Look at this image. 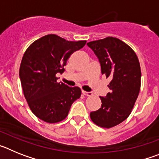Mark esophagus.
<instances>
[{
	"label": "esophagus",
	"instance_id": "esophagus-1",
	"mask_svg": "<svg viewBox=\"0 0 159 159\" xmlns=\"http://www.w3.org/2000/svg\"><path fill=\"white\" fill-rule=\"evenodd\" d=\"M82 93L84 94V95H86V96H92V92H85V91H82Z\"/></svg>",
	"mask_w": 159,
	"mask_h": 159
}]
</instances>
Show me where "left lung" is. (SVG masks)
<instances>
[{"mask_svg": "<svg viewBox=\"0 0 159 159\" xmlns=\"http://www.w3.org/2000/svg\"><path fill=\"white\" fill-rule=\"evenodd\" d=\"M88 46L99 58L102 75L110 77L111 92L99 97V110L90 113L95 124L111 128L127 119L134 107L141 87V68L134 51L116 37L88 42Z\"/></svg>", "mask_w": 159, "mask_h": 159, "instance_id": "obj_1", "label": "left lung"}]
</instances>
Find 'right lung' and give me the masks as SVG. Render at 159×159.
Instances as JSON below:
<instances>
[{"instance_id":"obj_1","label":"right lung","mask_w":159,"mask_h":159,"mask_svg":"<svg viewBox=\"0 0 159 159\" xmlns=\"http://www.w3.org/2000/svg\"><path fill=\"white\" fill-rule=\"evenodd\" d=\"M86 40L68 41L49 34L34 41L26 49L20 66L24 95L36 117L48 123L63 121L73 102L81 95L78 87L57 82V73L74 52L82 48Z\"/></svg>"}]
</instances>
